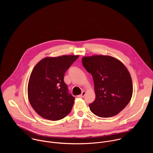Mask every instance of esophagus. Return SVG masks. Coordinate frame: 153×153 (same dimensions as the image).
Masks as SVG:
<instances>
[{
	"mask_svg": "<svg viewBox=\"0 0 153 153\" xmlns=\"http://www.w3.org/2000/svg\"><path fill=\"white\" fill-rule=\"evenodd\" d=\"M85 93H86V92H85V91H82V94L78 96V97H81V98L84 97V96H85Z\"/></svg>",
	"mask_w": 153,
	"mask_h": 153,
	"instance_id": "34e87169",
	"label": "esophagus"
}]
</instances>
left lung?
I'll return each instance as SVG.
<instances>
[{"label": "left lung", "instance_id": "left-lung-1", "mask_svg": "<svg viewBox=\"0 0 153 153\" xmlns=\"http://www.w3.org/2000/svg\"><path fill=\"white\" fill-rule=\"evenodd\" d=\"M82 63L94 83L96 99L89 104L91 112L105 118L119 113L133 94L131 77L125 65L113 57L102 55L85 57Z\"/></svg>", "mask_w": 153, "mask_h": 153}]
</instances>
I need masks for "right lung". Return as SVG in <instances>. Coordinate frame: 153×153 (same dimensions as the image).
<instances>
[{"label":"right lung","instance_id":"right-lung-1","mask_svg":"<svg viewBox=\"0 0 153 153\" xmlns=\"http://www.w3.org/2000/svg\"><path fill=\"white\" fill-rule=\"evenodd\" d=\"M79 56L46 57L34 67L28 82L30 103L42 117L58 120L71 111L75 97L64 82L65 72Z\"/></svg>","mask_w":153,"mask_h":153}]
</instances>
